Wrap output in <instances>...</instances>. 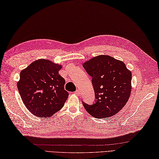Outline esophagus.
<instances>
[{
	"instance_id": "obj_1",
	"label": "esophagus",
	"mask_w": 159,
	"mask_h": 159,
	"mask_svg": "<svg viewBox=\"0 0 159 159\" xmlns=\"http://www.w3.org/2000/svg\"><path fill=\"white\" fill-rule=\"evenodd\" d=\"M75 93L76 94H77V95H80V90H76V91L75 92Z\"/></svg>"
}]
</instances>
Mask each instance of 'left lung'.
<instances>
[{
    "label": "left lung",
    "mask_w": 159,
    "mask_h": 159,
    "mask_svg": "<svg viewBox=\"0 0 159 159\" xmlns=\"http://www.w3.org/2000/svg\"><path fill=\"white\" fill-rule=\"evenodd\" d=\"M83 67L92 77L95 103L83 102L86 110L96 118L111 117L125 107L131 93L132 74L124 62L107 55L97 56Z\"/></svg>",
    "instance_id": "left-lung-1"
}]
</instances>
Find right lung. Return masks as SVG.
I'll list each match as a JSON object with an SVG mask.
<instances>
[{"instance_id": "right-lung-1", "label": "right lung", "mask_w": 159, "mask_h": 159, "mask_svg": "<svg viewBox=\"0 0 159 159\" xmlns=\"http://www.w3.org/2000/svg\"><path fill=\"white\" fill-rule=\"evenodd\" d=\"M61 69V65L39 59L20 72L17 89L24 104L34 116L49 118L64 106L69 93L65 79L58 74Z\"/></svg>"}]
</instances>
